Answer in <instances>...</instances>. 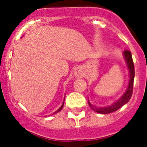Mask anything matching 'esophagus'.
Masks as SVG:
<instances>
[{"label":"esophagus","instance_id":"34e87169","mask_svg":"<svg viewBox=\"0 0 147 147\" xmlns=\"http://www.w3.org/2000/svg\"><path fill=\"white\" fill-rule=\"evenodd\" d=\"M75 75H76V76H80V74H79V73H77V72L75 73Z\"/></svg>","mask_w":147,"mask_h":147}]
</instances>
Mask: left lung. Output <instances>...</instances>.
<instances>
[{"instance_id":"8db88e82","label":"left lung","mask_w":147,"mask_h":147,"mask_svg":"<svg viewBox=\"0 0 147 147\" xmlns=\"http://www.w3.org/2000/svg\"><path fill=\"white\" fill-rule=\"evenodd\" d=\"M123 56L125 59L126 65L127 66V68L129 70V83L127 86L126 91L121 96L119 99L113 103L112 105L106 106V107H96L95 105H91L90 102L88 101V105L95 112L98 113L100 114H107L110 113L115 112L116 110H119V108L127 104L130 99L132 94V90H133V82H134V77H135V67L133 61H132V54L129 51H124L123 52Z\"/></svg>"}]
</instances>
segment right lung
Listing matches in <instances>:
<instances>
[{
    "label": "right lung",
    "mask_w": 147,
    "mask_h": 147,
    "mask_svg": "<svg viewBox=\"0 0 147 147\" xmlns=\"http://www.w3.org/2000/svg\"><path fill=\"white\" fill-rule=\"evenodd\" d=\"M64 101H65V98H64ZM64 101H63V102H62V105H61V107H59V109H58L57 110V111H55V112L53 114H55V113H58V112H59V111H61V110H62V109L63 108V106H64Z\"/></svg>",
    "instance_id": "1"
}]
</instances>
